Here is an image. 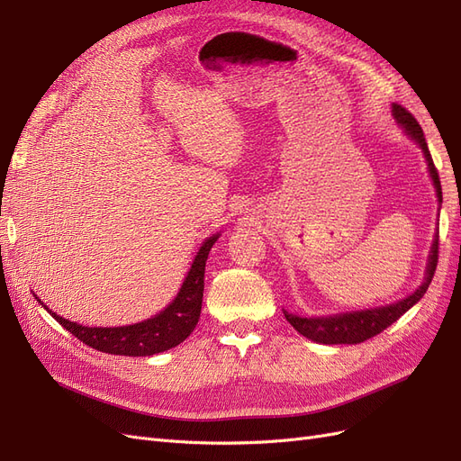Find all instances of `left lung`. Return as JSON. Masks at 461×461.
Instances as JSON below:
<instances>
[{"label": "left lung", "mask_w": 461, "mask_h": 461, "mask_svg": "<svg viewBox=\"0 0 461 461\" xmlns=\"http://www.w3.org/2000/svg\"><path fill=\"white\" fill-rule=\"evenodd\" d=\"M393 115L394 119L402 124L403 131L408 132L411 140L420 144L423 149V156L429 165V173L432 178V185H435L437 190V198L438 203H442V188H440V178L435 163H432L429 146L425 142V134L420 127V122L415 121V117L410 113L406 107H402L398 104H393ZM437 263H438V232L432 240L430 246V256L427 263V275L423 285L417 288L413 294L408 298H403L400 302H394L390 305H383V308H375V310H364V312H350V313H339V315H329V317H298L285 312V317L288 323L294 327L300 334H303L305 339H310L319 344H359L366 342L367 339L376 337V334L383 332L386 327H390L398 321L403 313H406L410 308L423 298L427 292L432 275L437 271Z\"/></svg>", "instance_id": "obj_1"}]
</instances>
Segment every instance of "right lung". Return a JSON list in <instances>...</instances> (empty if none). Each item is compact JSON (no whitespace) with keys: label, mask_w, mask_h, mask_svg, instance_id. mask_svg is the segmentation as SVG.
I'll list each match as a JSON object with an SVG mask.
<instances>
[{"label":"right lung","mask_w":461,"mask_h":461,"mask_svg":"<svg viewBox=\"0 0 461 461\" xmlns=\"http://www.w3.org/2000/svg\"><path fill=\"white\" fill-rule=\"evenodd\" d=\"M217 239L219 234H213L202 244L176 298L167 305L161 313L142 321V323H134L129 327H85L59 317L58 313H53L48 305H44V302L38 298L36 300L44 305L46 312H50V315L58 321L63 329L75 334L80 342L92 346L94 350L134 357L153 356L165 350H171V348L186 340L194 327L198 325L203 298L205 261L209 256V249H212Z\"/></svg>","instance_id":"1"}]
</instances>
